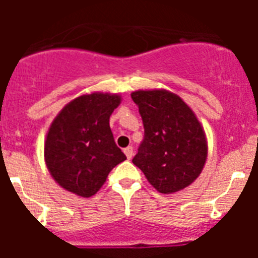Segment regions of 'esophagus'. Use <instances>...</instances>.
<instances>
[{
    "label": "esophagus",
    "instance_id": "34e87169",
    "mask_svg": "<svg viewBox=\"0 0 258 258\" xmlns=\"http://www.w3.org/2000/svg\"><path fill=\"white\" fill-rule=\"evenodd\" d=\"M124 154L126 155V157L131 160L132 156H133V147L132 146H129V147H126V149H124Z\"/></svg>",
    "mask_w": 258,
    "mask_h": 258
}]
</instances>
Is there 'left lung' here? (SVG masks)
Wrapping results in <instances>:
<instances>
[{
  "label": "left lung",
  "mask_w": 258,
  "mask_h": 258,
  "mask_svg": "<svg viewBox=\"0 0 258 258\" xmlns=\"http://www.w3.org/2000/svg\"><path fill=\"white\" fill-rule=\"evenodd\" d=\"M145 140L133 164L152 187L174 194L192 183L208 157V141L197 115L179 95L165 89L136 90Z\"/></svg>",
  "instance_id": "8db88e82"
}]
</instances>
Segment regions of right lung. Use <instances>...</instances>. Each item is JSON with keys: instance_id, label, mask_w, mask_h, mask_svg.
<instances>
[{"instance_id": "obj_1", "label": "right lung", "mask_w": 258, "mask_h": 258, "mask_svg": "<svg viewBox=\"0 0 258 258\" xmlns=\"http://www.w3.org/2000/svg\"><path fill=\"white\" fill-rule=\"evenodd\" d=\"M121 99L112 93L79 95L52 120L45 138L44 159L60 187L80 198L93 197L108 173L126 159L109 127V116Z\"/></svg>"}]
</instances>
